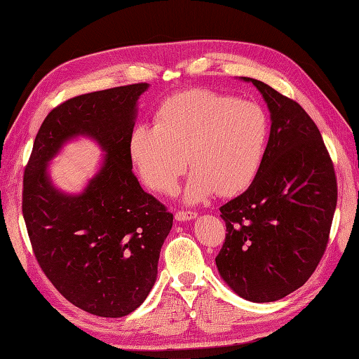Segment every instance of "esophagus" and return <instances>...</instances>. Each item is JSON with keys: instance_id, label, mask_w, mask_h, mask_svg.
Returning a JSON list of instances; mask_svg holds the SVG:
<instances>
[{"instance_id": "1", "label": "esophagus", "mask_w": 359, "mask_h": 359, "mask_svg": "<svg viewBox=\"0 0 359 359\" xmlns=\"http://www.w3.org/2000/svg\"><path fill=\"white\" fill-rule=\"evenodd\" d=\"M197 217V212L193 211H177L175 212V220H179V222H185V220H191Z\"/></svg>"}]
</instances>
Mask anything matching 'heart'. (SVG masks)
<instances>
[{
  "mask_svg": "<svg viewBox=\"0 0 359 359\" xmlns=\"http://www.w3.org/2000/svg\"><path fill=\"white\" fill-rule=\"evenodd\" d=\"M269 131V117L257 103L197 88L166 98L156 123L137 125L129 154L144 184L158 193H172L189 163L185 201L197 203L216 189L228 196L251 184Z\"/></svg>",
  "mask_w": 359,
  "mask_h": 359,
  "instance_id": "b5f03b06",
  "label": "heart"
}]
</instances>
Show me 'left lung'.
I'll return each mask as SVG.
<instances>
[{"label": "left lung", "mask_w": 359, "mask_h": 359, "mask_svg": "<svg viewBox=\"0 0 359 359\" xmlns=\"http://www.w3.org/2000/svg\"><path fill=\"white\" fill-rule=\"evenodd\" d=\"M253 83L270 111L261 168L245 193L220 207L226 236L220 276L251 302L282 299L306 284L329 242L338 188L315 121L292 98Z\"/></svg>", "instance_id": "8db88e82"}]
</instances>
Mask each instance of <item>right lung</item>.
<instances>
[{
    "label": "right lung",
    "instance_id": "add662e5",
    "mask_svg": "<svg viewBox=\"0 0 359 359\" xmlns=\"http://www.w3.org/2000/svg\"><path fill=\"white\" fill-rule=\"evenodd\" d=\"M148 83L74 97L38 131L22 180V216L38 264L75 307L120 318L142 306L172 215L133 174L129 137ZM89 136L105 156L79 195L53 185L47 166L72 138Z\"/></svg>",
    "mask_w": 359,
    "mask_h": 359
}]
</instances>
